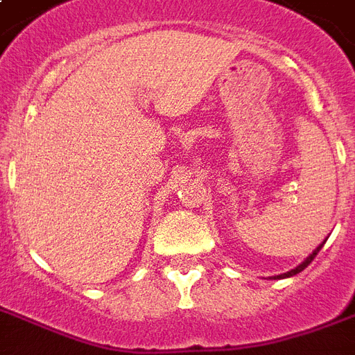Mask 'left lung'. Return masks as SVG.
I'll return each instance as SVG.
<instances>
[{"instance_id":"obj_1","label":"left lung","mask_w":355,"mask_h":355,"mask_svg":"<svg viewBox=\"0 0 355 355\" xmlns=\"http://www.w3.org/2000/svg\"><path fill=\"white\" fill-rule=\"evenodd\" d=\"M324 243H326V242H322L320 245H318V248H316V250L313 251V253H311V255L307 257V259H305L304 262H302V264H297V266L294 268V270H291V272H286V274H281V275H277V279H285V277H292V275H296V274H300V272H304L305 268L309 266L311 262H313V259H315V257L318 255V251L322 250V245H324Z\"/></svg>"}]
</instances>
